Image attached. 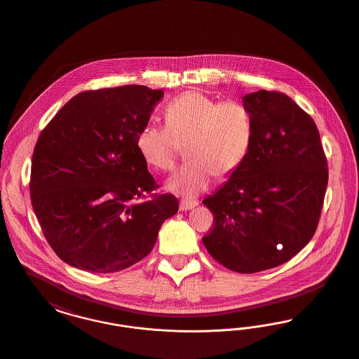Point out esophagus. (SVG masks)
<instances>
[{"label": "esophagus", "mask_w": 359, "mask_h": 359, "mask_svg": "<svg viewBox=\"0 0 359 359\" xmlns=\"http://www.w3.org/2000/svg\"><path fill=\"white\" fill-rule=\"evenodd\" d=\"M196 205H198V202H196V201H187V199H183V201H180V203H179V208H180V211H188V210L195 208Z\"/></svg>", "instance_id": "1"}]
</instances>
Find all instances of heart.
<instances>
[{
  "instance_id": "b5f03b06",
  "label": "heart",
  "mask_w": 359,
  "mask_h": 359,
  "mask_svg": "<svg viewBox=\"0 0 359 359\" xmlns=\"http://www.w3.org/2000/svg\"><path fill=\"white\" fill-rule=\"evenodd\" d=\"M165 123H148L137 135V149L156 172L171 171L186 145L187 161L167 183L168 191L195 198L211 186L214 176L227 179L250 149L253 121L238 100L218 101L188 91L167 104Z\"/></svg>"
}]
</instances>
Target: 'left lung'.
<instances>
[{"mask_svg": "<svg viewBox=\"0 0 359 359\" xmlns=\"http://www.w3.org/2000/svg\"><path fill=\"white\" fill-rule=\"evenodd\" d=\"M242 100L253 121L250 149L203 201L214 224L202 239L224 268L256 273L290 261L313 237L328 168L315 122L287 94L259 90Z\"/></svg>", "mask_w": 359, "mask_h": 359, "instance_id": "1", "label": "left lung"}]
</instances>
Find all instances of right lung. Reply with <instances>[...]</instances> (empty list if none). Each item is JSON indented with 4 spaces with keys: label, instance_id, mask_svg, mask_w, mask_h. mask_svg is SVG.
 Here are the masks:
<instances>
[{
    "label": "right lung",
    "instance_id": "1",
    "mask_svg": "<svg viewBox=\"0 0 359 359\" xmlns=\"http://www.w3.org/2000/svg\"><path fill=\"white\" fill-rule=\"evenodd\" d=\"M163 90L126 85L72 97L41 130L31 201L56 256L93 273L126 269L154 249L179 202L158 188L137 149Z\"/></svg>",
    "mask_w": 359,
    "mask_h": 359
}]
</instances>
